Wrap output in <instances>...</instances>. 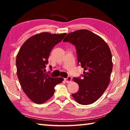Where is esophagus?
<instances>
[{"label": "esophagus", "instance_id": "34e87169", "mask_svg": "<svg viewBox=\"0 0 130 130\" xmlns=\"http://www.w3.org/2000/svg\"><path fill=\"white\" fill-rule=\"evenodd\" d=\"M64 80L65 81V82H67V83H69L70 82H71L72 80V78L71 77H68L65 78Z\"/></svg>", "mask_w": 130, "mask_h": 130}]
</instances>
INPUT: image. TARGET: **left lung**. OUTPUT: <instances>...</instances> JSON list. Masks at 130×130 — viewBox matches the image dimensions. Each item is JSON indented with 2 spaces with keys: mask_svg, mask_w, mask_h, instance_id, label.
<instances>
[{
  "mask_svg": "<svg viewBox=\"0 0 130 130\" xmlns=\"http://www.w3.org/2000/svg\"><path fill=\"white\" fill-rule=\"evenodd\" d=\"M63 41L75 46L78 64L84 70L83 79L73 78L78 84L79 90L72 95L80 104L93 103L102 96L110 82L113 67L111 50L104 39L86 29L68 34Z\"/></svg>",
  "mask_w": 130,
  "mask_h": 130,
  "instance_id": "left-lung-1",
  "label": "left lung"
}]
</instances>
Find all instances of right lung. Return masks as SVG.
Instances as JSON below:
<instances>
[{
    "mask_svg": "<svg viewBox=\"0 0 130 130\" xmlns=\"http://www.w3.org/2000/svg\"><path fill=\"white\" fill-rule=\"evenodd\" d=\"M66 35L47 32L37 34L24 42L17 54L16 65L19 83L25 93L36 104L50 99L54 94V87L63 80L62 77H51L44 72L53 48Z\"/></svg>",
    "mask_w": 130,
    "mask_h": 130,
    "instance_id": "right-lung-1",
    "label": "right lung"
}]
</instances>
